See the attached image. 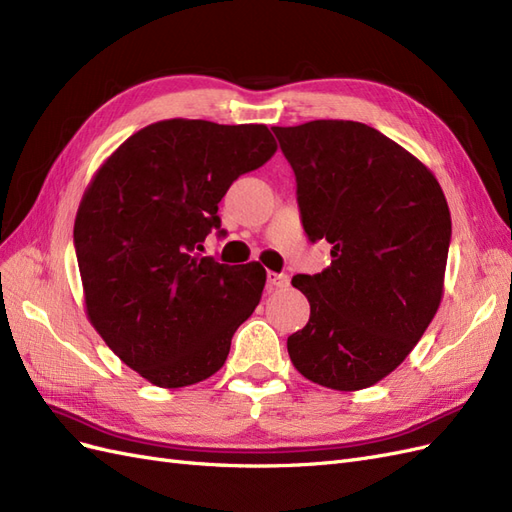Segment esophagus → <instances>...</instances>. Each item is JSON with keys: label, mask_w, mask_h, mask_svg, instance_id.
<instances>
[{"label": "esophagus", "mask_w": 512, "mask_h": 512, "mask_svg": "<svg viewBox=\"0 0 512 512\" xmlns=\"http://www.w3.org/2000/svg\"><path fill=\"white\" fill-rule=\"evenodd\" d=\"M268 287L270 289H285L289 287V276L279 272H268Z\"/></svg>", "instance_id": "esophagus-1"}]
</instances>
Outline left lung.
Segmentation results:
<instances>
[{"label": "left lung", "instance_id": "left-lung-1", "mask_svg": "<svg viewBox=\"0 0 512 512\" xmlns=\"http://www.w3.org/2000/svg\"><path fill=\"white\" fill-rule=\"evenodd\" d=\"M296 173L302 227L332 264L294 276L309 324L287 339L294 367L332 390L392 373L444 294L450 212L435 175L379 130L349 120L274 126Z\"/></svg>", "mask_w": 512, "mask_h": 512}]
</instances>
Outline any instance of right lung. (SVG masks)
I'll use <instances>...</instances> for the list:
<instances>
[{
  "instance_id": "1",
  "label": "right lung",
  "mask_w": 512,
  "mask_h": 512,
  "mask_svg": "<svg viewBox=\"0 0 512 512\" xmlns=\"http://www.w3.org/2000/svg\"><path fill=\"white\" fill-rule=\"evenodd\" d=\"M276 152L264 124L163 120L128 137L81 199L75 251L92 326L160 388L223 367L233 332L266 285L259 264L201 257L233 180Z\"/></svg>"
}]
</instances>
